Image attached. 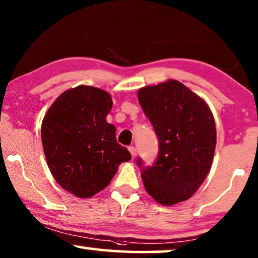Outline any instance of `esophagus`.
I'll use <instances>...</instances> for the list:
<instances>
[{
  "label": "esophagus",
  "mask_w": 258,
  "mask_h": 258,
  "mask_svg": "<svg viewBox=\"0 0 258 258\" xmlns=\"http://www.w3.org/2000/svg\"><path fill=\"white\" fill-rule=\"evenodd\" d=\"M129 151H130V154H132L133 158H135V157H136V148L135 147H129Z\"/></svg>",
  "instance_id": "esophagus-1"
}]
</instances>
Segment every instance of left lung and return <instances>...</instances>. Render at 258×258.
I'll return each mask as SVG.
<instances>
[{
    "mask_svg": "<svg viewBox=\"0 0 258 258\" xmlns=\"http://www.w3.org/2000/svg\"><path fill=\"white\" fill-rule=\"evenodd\" d=\"M138 101L159 143L151 166L137 159L145 189L164 206L189 199L206 179L214 157L216 129L210 107L177 80L141 88Z\"/></svg>",
    "mask_w": 258,
    "mask_h": 258,
    "instance_id": "1",
    "label": "left lung"
}]
</instances>
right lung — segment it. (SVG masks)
<instances>
[{
    "mask_svg": "<svg viewBox=\"0 0 258 258\" xmlns=\"http://www.w3.org/2000/svg\"><path fill=\"white\" fill-rule=\"evenodd\" d=\"M113 106L102 89L80 85L60 94L42 123L44 154L55 181L79 198L109 185L118 165L132 158L106 121Z\"/></svg>",
    "mask_w": 258,
    "mask_h": 258,
    "instance_id": "add662e5",
    "label": "right lung"
}]
</instances>
